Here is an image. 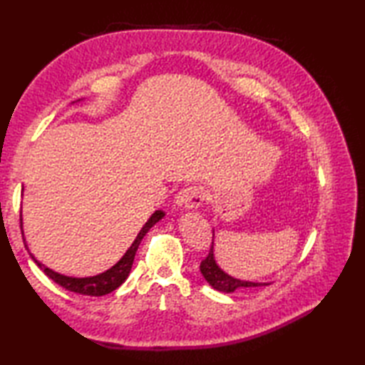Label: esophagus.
Instances as JSON below:
<instances>
[{"instance_id":"obj_1","label":"esophagus","mask_w":365,"mask_h":365,"mask_svg":"<svg viewBox=\"0 0 365 365\" xmlns=\"http://www.w3.org/2000/svg\"><path fill=\"white\" fill-rule=\"evenodd\" d=\"M205 199V190L199 185H190V187H185L178 195L175 196V204L185 207V208H197L202 205Z\"/></svg>"}]
</instances>
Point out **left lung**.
<instances>
[{"label":"left lung","instance_id":"obj_1","mask_svg":"<svg viewBox=\"0 0 365 365\" xmlns=\"http://www.w3.org/2000/svg\"><path fill=\"white\" fill-rule=\"evenodd\" d=\"M200 273L205 277V281L210 284L215 290L224 292V293H232L238 289H252V287H262V285H269L265 282H250V281H240L229 276L227 273L216 265L215 257H213V240L210 251H208L207 257L200 262Z\"/></svg>","mask_w":365,"mask_h":365}]
</instances>
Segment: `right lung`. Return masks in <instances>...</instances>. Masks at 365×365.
<instances>
[{"mask_svg":"<svg viewBox=\"0 0 365 365\" xmlns=\"http://www.w3.org/2000/svg\"><path fill=\"white\" fill-rule=\"evenodd\" d=\"M163 216H165V213H163L161 210L155 212L149 218V221L144 224L143 229L139 230V234L135 238L133 245L128 247V251L123 254V257L118 263H115L113 268L106 269L102 274H97L92 277H68L64 274H59V273H56V271H53L50 268H46L45 265H42L41 262H37L34 259L33 254H31V257H33V260L37 263V267L41 268L46 276L53 279V281L59 284L61 287H64L66 290L73 292V293H80V294H86V297H102V294L111 293L113 290L118 289V287L128 277L130 271H131V265H133V260H135V254L139 247V243H141V240L144 238L147 232H149V229L153 226V224H157L163 218ZM21 235H23V232H21ZM25 247H26V245H25Z\"/></svg>","mask_w":365,"mask_h":365,"instance_id":"obj_1","label":"right lung"}]
</instances>
